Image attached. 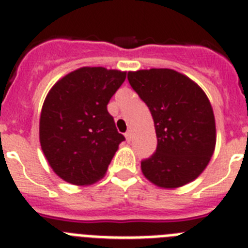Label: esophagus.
<instances>
[{
	"instance_id": "esophagus-1",
	"label": "esophagus",
	"mask_w": 248,
	"mask_h": 248,
	"mask_svg": "<svg viewBox=\"0 0 248 248\" xmlns=\"http://www.w3.org/2000/svg\"><path fill=\"white\" fill-rule=\"evenodd\" d=\"M130 138H132V133L126 132L125 133V139L128 140V142H130Z\"/></svg>"
}]
</instances>
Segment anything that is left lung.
<instances>
[{
	"mask_svg": "<svg viewBox=\"0 0 248 248\" xmlns=\"http://www.w3.org/2000/svg\"><path fill=\"white\" fill-rule=\"evenodd\" d=\"M133 90L152 114L157 149L140 163L143 175L162 189L191 183L216 148V119L205 92L187 76L169 68L128 72Z\"/></svg>",
	"mask_w": 248,
	"mask_h": 248,
	"instance_id": "left-lung-1",
	"label": "left lung"
}]
</instances>
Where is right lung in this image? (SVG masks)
Listing matches in <instances>:
<instances>
[{
    "label": "right lung",
    "mask_w": 248,
    "mask_h": 248,
    "mask_svg": "<svg viewBox=\"0 0 248 248\" xmlns=\"http://www.w3.org/2000/svg\"><path fill=\"white\" fill-rule=\"evenodd\" d=\"M126 72L82 67L65 75L48 92L40 114L39 139L57 175L77 186L99 181L124 140L108 104Z\"/></svg>",
    "instance_id": "obj_1"
}]
</instances>
